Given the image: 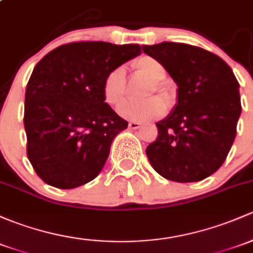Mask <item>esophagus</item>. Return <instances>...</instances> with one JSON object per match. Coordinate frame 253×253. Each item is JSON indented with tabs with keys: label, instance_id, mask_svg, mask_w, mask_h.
<instances>
[{
	"label": "esophagus",
	"instance_id": "obj_1",
	"mask_svg": "<svg viewBox=\"0 0 253 253\" xmlns=\"http://www.w3.org/2000/svg\"><path fill=\"white\" fill-rule=\"evenodd\" d=\"M140 126H142V124H139V122H135V121L128 122V127L131 129H137V128H139Z\"/></svg>",
	"mask_w": 253,
	"mask_h": 253
}]
</instances>
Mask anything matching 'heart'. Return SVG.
I'll list each match as a JSON object with an SVG mask.
<instances>
[{
  "mask_svg": "<svg viewBox=\"0 0 253 253\" xmlns=\"http://www.w3.org/2000/svg\"><path fill=\"white\" fill-rule=\"evenodd\" d=\"M132 66L140 75L153 81L147 94L159 93L164 99H169V93L162 80L166 78V69L159 60L149 55L137 58ZM103 97L105 103L110 106H119L126 98V74L124 68L118 66L105 76L103 82ZM166 111V104L159 97H151L140 102H126L119 108V114L122 118L135 122H148L161 118Z\"/></svg>",
  "mask_w": 253,
  "mask_h": 253,
  "instance_id": "heart-1",
  "label": "heart"
}]
</instances>
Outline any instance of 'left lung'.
<instances>
[{
	"label": "left lung",
	"instance_id": "left-lung-1",
	"mask_svg": "<svg viewBox=\"0 0 253 253\" xmlns=\"http://www.w3.org/2000/svg\"><path fill=\"white\" fill-rule=\"evenodd\" d=\"M178 86L174 110L156 124L147 147L151 166L178 183L199 182L227 159L241 114L239 82L222 58L191 44L161 42L142 47Z\"/></svg>",
	"mask_w": 253,
	"mask_h": 253
}]
</instances>
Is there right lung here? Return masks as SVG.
Masks as SVG:
<instances>
[{
  "mask_svg": "<svg viewBox=\"0 0 253 253\" xmlns=\"http://www.w3.org/2000/svg\"><path fill=\"white\" fill-rule=\"evenodd\" d=\"M139 44L71 42L36 64L25 92L26 154L47 184L73 189L102 171L128 122L104 102L103 82L140 53Z\"/></svg>",
  "mask_w": 253,
  "mask_h": 253,
  "instance_id": "right-lung-1",
  "label": "right lung"
}]
</instances>
